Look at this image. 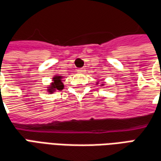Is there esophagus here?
<instances>
[{
	"label": "esophagus",
	"instance_id": "34e87169",
	"mask_svg": "<svg viewBox=\"0 0 161 161\" xmlns=\"http://www.w3.org/2000/svg\"><path fill=\"white\" fill-rule=\"evenodd\" d=\"M77 71L78 73H84L85 72V69L84 68H79V69H77Z\"/></svg>",
	"mask_w": 161,
	"mask_h": 161
}]
</instances>
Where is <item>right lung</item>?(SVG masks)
Masks as SVG:
<instances>
[{
	"instance_id": "right-lung-1",
	"label": "right lung",
	"mask_w": 161,
	"mask_h": 161,
	"mask_svg": "<svg viewBox=\"0 0 161 161\" xmlns=\"http://www.w3.org/2000/svg\"><path fill=\"white\" fill-rule=\"evenodd\" d=\"M62 77L61 76H58V77H55L53 78V83L51 84V86L49 87V92H53L54 91H61L64 89V84L62 83L61 81Z\"/></svg>"
}]
</instances>
